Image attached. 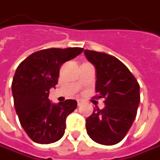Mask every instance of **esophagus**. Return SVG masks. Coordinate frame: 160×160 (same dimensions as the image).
I'll return each mask as SVG.
<instances>
[{"label": "esophagus", "instance_id": "1", "mask_svg": "<svg viewBox=\"0 0 160 160\" xmlns=\"http://www.w3.org/2000/svg\"><path fill=\"white\" fill-rule=\"evenodd\" d=\"M77 102H78V106L80 107V105H81V103H82V102H81V100H80V99H79V100L77 101Z\"/></svg>", "mask_w": 160, "mask_h": 160}]
</instances>
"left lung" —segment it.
<instances>
[{
    "label": "left lung",
    "mask_w": 160,
    "mask_h": 160,
    "mask_svg": "<svg viewBox=\"0 0 160 160\" xmlns=\"http://www.w3.org/2000/svg\"><path fill=\"white\" fill-rule=\"evenodd\" d=\"M87 59L96 68L94 98H104L106 107L95 108L86 119V129L94 142L115 145L127 134L137 115L141 100L140 85L120 60L106 52L85 50Z\"/></svg>",
    "instance_id": "left-lung-1"
}]
</instances>
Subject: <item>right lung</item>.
<instances>
[{
    "label": "right lung",
    "mask_w": 160,
    "mask_h": 160,
    "mask_svg": "<svg viewBox=\"0 0 160 160\" xmlns=\"http://www.w3.org/2000/svg\"><path fill=\"white\" fill-rule=\"evenodd\" d=\"M82 51L80 47L44 49L18 66L11 84L14 106L21 126L33 142L49 144L64 134L66 117L76 109L77 101L52 104L49 90L58 83L62 64Z\"/></svg>",
    "instance_id": "add662e5"
}]
</instances>
